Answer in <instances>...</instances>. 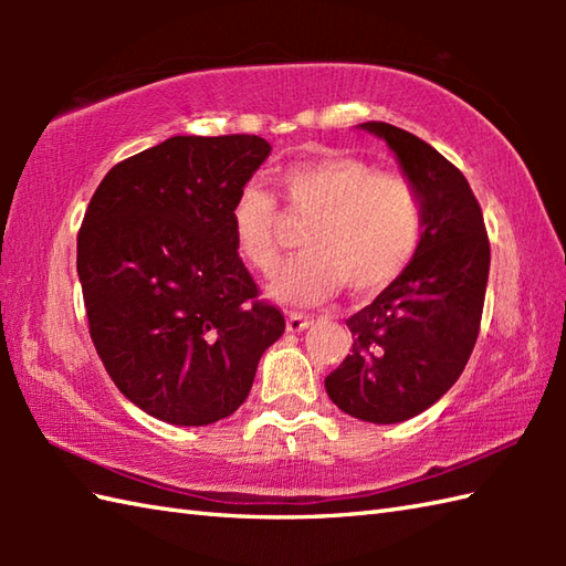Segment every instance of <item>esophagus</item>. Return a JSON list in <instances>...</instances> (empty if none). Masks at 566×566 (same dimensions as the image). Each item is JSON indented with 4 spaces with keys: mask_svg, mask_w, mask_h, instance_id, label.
Instances as JSON below:
<instances>
[{
    "mask_svg": "<svg viewBox=\"0 0 566 566\" xmlns=\"http://www.w3.org/2000/svg\"><path fill=\"white\" fill-rule=\"evenodd\" d=\"M311 323H314V318L304 316V314H296V311H294V314L286 316V331H290V333H302V331H306L311 326Z\"/></svg>",
    "mask_w": 566,
    "mask_h": 566,
    "instance_id": "obj_1",
    "label": "esophagus"
}]
</instances>
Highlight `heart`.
<instances>
[{
	"label": "heart",
	"mask_w": 566,
	"mask_h": 566,
	"mask_svg": "<svg viewBox=\"0 0 566 566\" xmlns=\"http://www.w3.org/2000/svg\"><path fill=\"white\" fill-rule=\"evenodd\" d=\"M290 209L308 216L306 252L284 262L270 294L286 304H316L345 284L353 296L377 294L416 255L423 211L403 175L377 172L353 155H323L276 177ZM231 233L240 258L268 274L276 264V199L258 182L238 189Z\"/></svg>",
	"instance_id": "1"
}]
</instances>
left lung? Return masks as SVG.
<instances>
[{"label":"left lung","mask_w":566,"mask_h":566,"mask_svg":"<svg viewBox=\"0 0 566 566\" xmlns=\"http://www.w3.org/2000/svg\"><path fill=\"white\" fill-rule=\"evenodd\" d=\"M369 130L399 160L423 211L416 255L375 302L347 318L353 350L326 377L331 401L367 423L423 413L474 350L489 282V238L472 187L426 140L384 122Z\"/></svg>","instance_id":"left-lung-1"}]
</instances>
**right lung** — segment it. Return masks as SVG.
Segmentation results:
<instances>
[{
	"label": "right lung",
	"instance_id": "obj_1",
	"mask_svg": "<svg viewBox=\"0 0 566 566\" xmlns=\"http://www.w3.org/2000/svg\"><path fill=\"white\" fill-rule=\"evenodd\" d=\"M260 136H172L114 165L84 213L77 274L90 335L140 411L209 426L248 399L280 308L258 302L231 203L268 160Z\"/></svg>",
	"mask_w": 566,
	"mask_h": 566
}]
</instances>
